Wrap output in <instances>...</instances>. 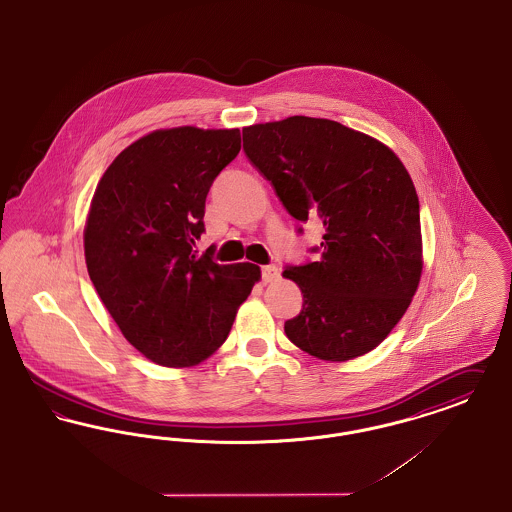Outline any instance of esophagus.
Instances as JSON below:
<instances>
[{
	"mask_svg": "<svg viewBox=\"0 0 512 512\" xmlns=\"http://www.w3.org/2000/svg\"><path fill=\"white\" fill-rule=\"evenodd\" d=\"M261 276H263V282L269 284V282H276V280L280 278V271H278V267H274V265H265V267L261 269Z\"/></svg>",
	"mask_w": 512,
	"mask_h": 512,
	"instance_id": "obj_1",
	"label": "esophagus"
}]
</instances>
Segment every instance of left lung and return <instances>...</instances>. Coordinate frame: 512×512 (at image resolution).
<instances>
[{"label": "left lung", "mask_w": 512, "mask_h": 512, "mask_svg": "<svg viewBox=\"0 0 512 512\" xmlns=\"http://www.w3.org/2000/svg\"><path fill=\"white\" fill-rule=\"evenodd\" d=\"M243 151L286 211L325 228L311 249L319 257L282 272L303 294L286 336L319 360L371 352L406 313L423 267L420 201L404 164L365 133L307 116L243 127Z\"/></svg>", "instance_id": "left-lung-1"}]
</instances>
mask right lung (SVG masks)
<instances>
[{"label":"right lung","mask_w":512,"mask_h":512,"mask_svg":"<svg viewBox=\"0 0 512 512\" xmlns=\"http://www.w3.org/2000/svg\"><path fill=\"white\" fill-rule=\"evenodd\" d=\"M240 149V129H158L121 151L94 191L89 276L129 344L158 365L207 360L261 278L257 265L195 249L212 181Z\"/></svg>","instance_id":"right-lung-1"}]
</instances>
